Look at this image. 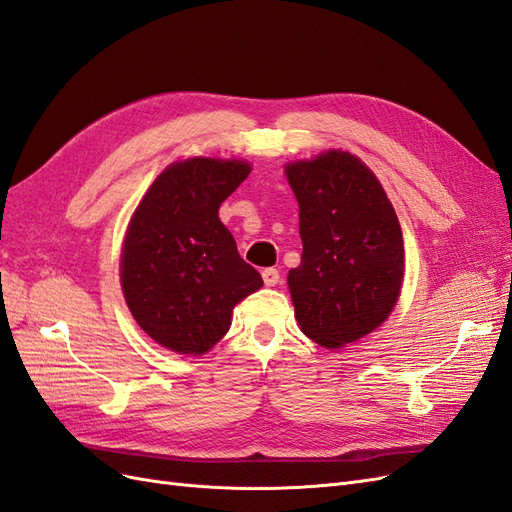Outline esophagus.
I'll use <instances>...</instances> for the list:
<instances>
[{"mask_svg":"<svg viewBox=\"0 0 512 512\" xmlns=\"http://www.w3.org/2000/svg\"><path fill=\"white\" fill-rule=\"evenodd\" d=\"M261 276H263V283H266L268 287L278 285V280H280V272L276 268H266L261 272Z\"/></svg>","mask_w":512,"mask_h":512,"instance_id":"esophagus-1","label":"esophagus"}]
</instances>
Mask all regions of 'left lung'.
Segmentation results:
<instances>
[{
    "instance_id": "1",
    "label": "left lung",
    "mask_w": 512,
    "mask_h": 512,
    "mask_svg": "<svg viewBox=\"0 0 512 512\" xmlns=\"http://www.w3.org/2000/svg\"><path fill=\"white\" fill-rule=\"evenodd\" d=\"M300 204L302 261L287 283L302 332L325 349L370 334L398 302L400 221L355 155L329 151L285 168Z\"/></svg>"
}]
</instances>
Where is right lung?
<instances>
[{"label":"right lung","mask_w":512,"mask_h":512,"mask_svg":"<svg viewBox=\"0 0 512 512\" xmlns=\"http://www.w3.org/2000/svg\"><path fill=\"white\" fill-rule=\"evenodd\" d=\"M249 172L244 161L172 163L131 217L121 255L125 302L144 332L174 353L212 349L234 306L263 285L219 219Z\"/></svg>","instance_id":"add662e5"}]
</instances>
